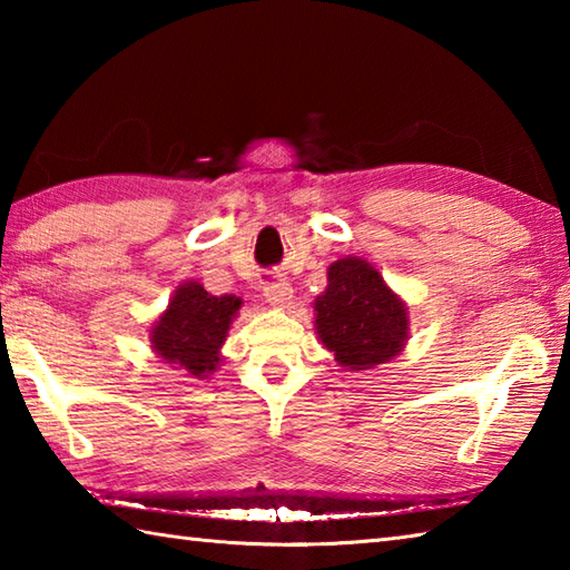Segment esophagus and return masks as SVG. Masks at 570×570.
Here are the masks:
<instances>
[{"label":"esophagus","mask_w":570,"mask_h":570,"mask_svg":"<svg viewBox=\"0 0 570 570\" xmlns=\"http://www.w3.org/2000/svg\"><path fill=\"white\" fill-rule=\"evenodd\" d=\"M264 296H266V301H269V306L288 308L294 301V288L288 282H276V284L264 286Z\"/></svg>","instance_id":"obj_1"}]
</instances>
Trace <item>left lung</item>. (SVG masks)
<instances>
[{"mask_svg":"<svg viewBox=\"0 0 570 570\" xmlns=\"http://www.w3.org/2000/svg\"><path fill=\"white\" fill-rule=\"evenodd\" d=\"M313 311L318 341L347 372L374 370L404 353L409 308L367 259L347 254L333 262Z\"/></svg>","mask_w":570,"mask_h":570,"instance_id":"1","label":"left lung"}]
</instances>
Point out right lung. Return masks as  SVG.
Listing matches in <instances>:
<instances>
[{
    "label": "right lung",
    "mask_w": 570,
    "mask_h": 570,
    "mask_svg": "<svg viewBox=\"0 0 570 570\" xmlns=\"http://www.w3.org/2000/svg\"><path fill=\"white\" fill-rule=\"evenodd\" d=\"M242 298L213 296L200 282H184L149 331L151 350L168 367L193 380H210L223 365V345Z\"/></svg>",
    "instance_id": "1"
}]
</instances>
